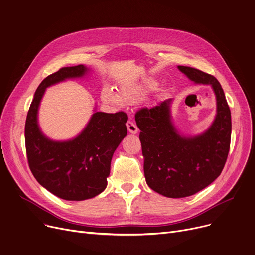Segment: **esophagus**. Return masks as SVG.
I'll return each mask as SVG.
<instances>
[{"label": "esophagus", "instance_id": "1", "mask_svg": "<svg viewBox=\"0 0 255 255\" xmlns=\"http://www.w3.org/2000/svg\"><path fill=\"white\" fill-rule=\"evenodd\" d=\"M126 126H127V129H128V131H129L130 133H132V134H136V133L138 132V128H137V126H136L132 121H128V122L126 123Z\"/></svg>", "mask_w": 255, "mask_h": 255}]
</instances>
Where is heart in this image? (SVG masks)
<instances>
[{
	"instance_id": "b5f03b06",
	"label": "heart",
	"mask_w": 255,
	"mask_h": 255,
	"mask_svg": "<svg viewBox=\"0 0 255 255\" xmlns=\"http://www.w3.org/2000/svg\"><path fill=\"white\" fill-rule=\"evenodd\" d=\"M156 83L153 81H146L143 83H124L120 85L119 96L110 88H104L102 92V99L104 102L116 106H121L123 104L133 105L142 101L150 88Z\"/></svg>"
}]
</instances>
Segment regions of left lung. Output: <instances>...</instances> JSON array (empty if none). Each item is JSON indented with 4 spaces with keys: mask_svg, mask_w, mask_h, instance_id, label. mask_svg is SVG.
Returning <instances> with one entry per match:
<instances>
[{
    "mask_svg": "<svg viewBox=\"0 0 255 255\" xmlns=\"http://www.w3.org/2000/svg\"><path fill=\"white\" fill-rule=\"evenodd\" d=\"M178 69L194 83L212 86L217 114L204 132L185 136L173 123L172 99L136 113L146 183L153 191L171 198L193 195L220 176L228 157L232 130L231 112L220 82L195 68L178 66Z\"/></svg>",
    "mask_w": 255,
    "mask_h": 255,
    "instance_id": "left-lung-1",
    "label": "left lung"
}]
</instances>
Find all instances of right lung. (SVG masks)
I'll use <instances>...</instances> for the list:
<instances>
[{
  "mask_svg": "<svg viewBox=\"0 0 255 255\" xmlns=\"http://www.w3.org/2000/svg\"><path fill=\"white\" fill-rule=\"evenodd\" d=\"M84 65L64 67L38 85L25 123V145L29 168L36 181L54 195L80 201L95 197L107 187L113 154L127 135V115L96 112L72 139L57 141L45 136L37 114L45 89L67 79L82 78Z\"/></svg>",
  "mask_w": 255,
  "mask_h": 255,
  "instance_id": "add662e5",
  "label": "right lung"
}]
</instances>
